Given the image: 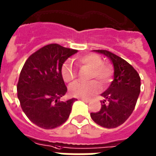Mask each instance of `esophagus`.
Listing matches in <instances>:
<instances>
[{
  "label": "esophagus",
  "instance_id": "1",
  "mask_svg": "<svg viewBox=\"0 0 156 156\" xmlns=\"http://www.w3.org/2000/svg\"><path fill=\"white\" fill-rule=\"evenodd\" d=\"M80 100H82V101H83L84 102H87V103H88V102H90V101L87 99H84V98H81Z\"/></svg>",
  "mask_w": 156,
  "mask_h": 156
}]
</instances>
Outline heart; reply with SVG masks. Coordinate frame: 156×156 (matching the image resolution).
<instances>
[{"mask_svg":"<svg viewBox=\"0 0 156 156\" xmlns=\"http://www.w3.org/2000/svg\"><path fill=\"white\" fill-rule=\"evenodd\" d=\"M76 64L79 67L89 69L90 73L88 79L97 80L101 87L106 86L110 82L113 74L112 65L103 62L101 56L97 54L90 53L76 58ZM61 75L66 83H71L77 78V73L70 63H65L61 68ZM99 86L97 82L91 81L89 83H74L70 85L69 93L71 96L78 98H88L97 93Z\"/></svg>","mask_w":156,"mask_h":156,"instance_id":"1","label":"heart"}]
</instances>
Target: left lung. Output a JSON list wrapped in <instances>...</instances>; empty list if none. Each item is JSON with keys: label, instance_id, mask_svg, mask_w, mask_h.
I'll list each match as a JSON object with an SVG mask.
<instances>
[{"label": "left lung", "instance_id": "1", "mask_svg": "<svg viewBox=\"0 0 156 156\" xmlns=\"http://www.w3.org/2000/svg\"><path fill=\"white\" fill-rule=\"evenodd\" d=\"M112 61L114 80L101 94L105 100L97 113H91L92 120L106 128H117L123 124L133 111L141 91V78L132 65L117 55L106 50H96Z\"/></svg>", "mask_w": 156, "mask_h": 156}]
</instances>
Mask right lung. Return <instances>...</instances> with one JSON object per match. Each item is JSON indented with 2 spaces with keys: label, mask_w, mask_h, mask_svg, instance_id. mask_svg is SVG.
<instances>
[{
  "label": "right lung",
  "mask_w": 156,
  "mask_h": 156,
  "mask_svg": "<svg viewBox=\"0 0 156 156\" xmlns=\"http://www.w3.org/2000/svg\"><path fill=\"white\" fill-rule=\"evenodd\" d=\"M77 51L49 44L31 55L23 66L17 84L18 98L26 116L40 128H57L69 116L76 99L59 101L67 91L61 68Z\"/></svg>",
  "instance_id": "1"
}]
</instances>
